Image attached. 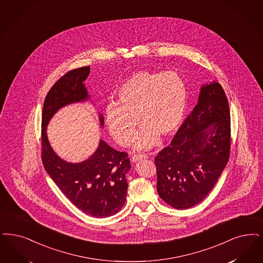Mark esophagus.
Returning a JSON list of instances; mask_svg holds the SVG:
<instances>
[{"instance_id":"esophagus-1","label":"esophagus","mask_w":263,"mask_h":263,"mask_svg":"<svg viewBox=\"0 0 263 263\" xmlns=\"http://www.w3.org/2000/svg\"><path fill=\"white\" fill-rule=\"evenodd\" d=\"M146 158H147V155H135V156L132 157V161L133 162H137V161H139L141 159H146Z\"/></svg>"}]
</instances>
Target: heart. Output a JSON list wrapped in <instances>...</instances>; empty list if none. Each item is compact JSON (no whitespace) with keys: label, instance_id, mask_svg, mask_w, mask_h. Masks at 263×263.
<instances>
[{"label":"heart","instance_id":"b5f03b06","mask_svg":"<svg viewBox=\"0 0 263 263\" xmlns=\"http://www.w3.org/2000/svg\"><path fill=\"white\" fill-rule=\"evenodd\" d=\"M188 95L184 80L174 71H139L131 75L117 91V104L105 107V120L110 135L121 146H129L142 129L135 148L148 149L173 136L187 109Z\"/></svg>","mask_w":263,"mask_h":263}]
</instances>
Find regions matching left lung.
<instances>
[{
    "label": "left lung",
    "mask_w": 263,
    "mask_h": 263,
    "mask_svg": "<svg viewBox=\"0 0 263 263\" xmlns=\"http://www.w3.org/2000/svg\"><path fill=\"white\" fill-rule=\"evenodd\" d=\"M230 144L231 121L225 92L215 81L202 85L192 114L155 159L159 197L177 210L198 204L225 168Z\"/></svg>",
    "instance_id": "8db88e82"
}]
</instances>
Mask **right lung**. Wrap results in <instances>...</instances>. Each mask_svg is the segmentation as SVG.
Wrapping results in <instances>:
<instances>
[{
    "label": "right lung",
    "instance_id": "obj_1",
    "mask_svg": "<svg viewBox=\"0 0 263 263\" xmlns=\"http://www.w3.org/2000/svg\"><path fill=\"white\" fill-rule=\"evenodd\" d=\"M89 73L90 66H85L64 74L46 96L42 112V161L50 177L77 209L104 218L116 214L125 203L126 174L131 169L128 155L100 140L90 158L71 163L54 153L47 136V125L59 109L90 99L84 84ZM99 120L103 128L102 114Z\"/></svg>",
    "mask_w": 263,
    "mask_h": 263
}]
</instances>
